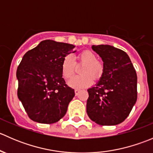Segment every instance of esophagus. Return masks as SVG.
<instances>
[{"label": "esophagus", "instance_id": "esophagus-1", "mask_svg": "<svg viewBox=\"0 0 153 153\" xmlns=\"http://www.w3.org/2000/svg\"><path fill=\"white\" fill-rule=\"evenodd\" d=\"M80 92V89H75V95H78Z\"/></svg>", "mask_w": 153, "mask_h": 153}]
</instances>
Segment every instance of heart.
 Returning <instances> with one entry per match:
<instances>
[{"label":"heart","instance_id":"1","mask_svg":"<svg viewBox=\"0 0 153 153\" xmlns=\"http://www.w3.org/2000/svg\"><path fill=\"white\" fill-rule=\"evenodd\" d=\"M78 61L75 62L71 55H67L64 58L61 64V73L63 78L69 80L74 75L76 64H84L81 71L83 75L75 76L69 81V85L75 89L86 87L92 83V77L95 79L99 78L104 71L102 63L97 60L94 52L90 50H84L78 53L76 56Z\"/></svg>","mask_w":153,"mask_h":153}]
</instances>
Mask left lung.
I'll use <instances>...</instances> for the list:
<instances>
[{"label": "left lung", "instance_id": "left-lung-1", "mask_svg": "<svg viewBox=\"0 0 153 153\" xmlns=\"http://www.w3.org/2000/svg\"><path fill=\"white\" fill-rule=\"evenodd\" d=\"M92 48L102 58L104 71L98 84L87 89V115L102 126L121 124L136 102V72L124 51L103 44Z\"/></svg>", "mask_w": 153, "mask_h": 153}]
</instances>
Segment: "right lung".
I'll return each mask as SVG.
<instances>
[{"label": "right lung", "instance_id": "obj_1", "mask_svg": "<svg viewBox=\"0 0 153 153\" xmlns=\"http://www.w3.org/2000/svg\"><path fill=\"white\" fill-rule=\"evenodd\" d=\"M74 48L45 40L23 57L16 72L18 97L32 121L53 124L65 115L75 91L62 78L61 64Z\"/></svg>", "mask_w": 153, "mask_h": 153}]
</instances>
